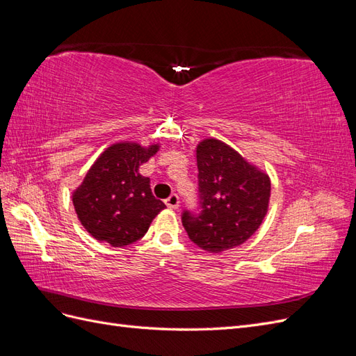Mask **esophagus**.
Masks as SVG:
<instances>
[{"instance_id":"34e87169","label":"esophagus","mask_w":356,"mask_h":356,"mask_svg":"<svg viewBox=\"0 0 356 356\" xmlns=\"http://www.w3.org/2000/svg\"><path fill=\"white\" fill-rule=\"evenodd\" d=\"M165 203H166V207H168L169 209H177V208L179 207V199H178L177 195H170V196L165 200Z\"/></svg>"}]
</instances>
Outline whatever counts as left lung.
<instances>
[{"label":"left lung","instance_id":"1","mask_svg":"<svg viewBox=\"0 0 356 356\" xmlns=\"http://www.w3.org/2000/svg\"><path fill=\"white\" fill-rule=\"evenodd\" d=\"M200 215L182 213L188 238L203 251L220 254L245 243L260 227L270 203L267 172L217 138L196 145Z\"/></svg>","mask_w":356,"mask_h":356}]
</instances>
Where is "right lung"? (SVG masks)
Here are the masks:
<instances>
[{
  "instance_id": "obj_1",
  "label": "right lung",
  "mask_w": 356,
  "mask_h": 356,
  "mask_svg": "<svg viewBox=\"0 0 356 356\" xmlns=\"http://www.w3.org/2000/svg\"><path fill=\"white\" fill-rule=\"evenodd\" d=\"M159 149L160 144L115 143L104 149L72 191L79 221L96 241L111 246L134 243L166 208L153 196L149 178L139 174V166Z\"/></svg>"
}]
</instances>
